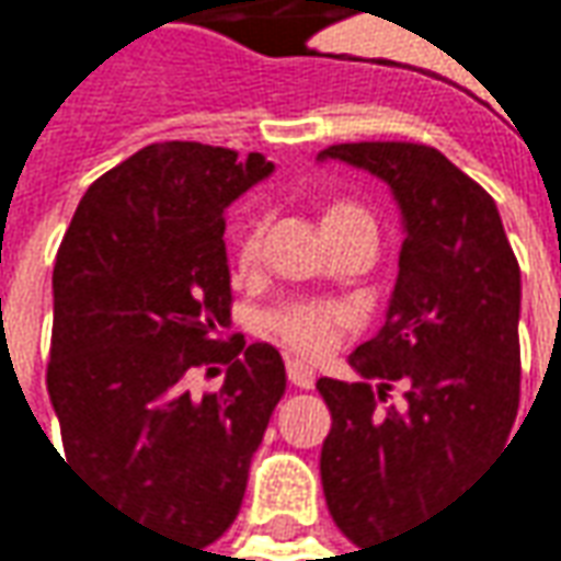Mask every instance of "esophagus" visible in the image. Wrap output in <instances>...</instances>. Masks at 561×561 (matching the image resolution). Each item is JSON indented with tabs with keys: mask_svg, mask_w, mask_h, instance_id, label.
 I'll return each mask as SVG.
<instances>
[{
	"mask_svg": "<svg viewBox=\"0 0 561 561\" xmlns=\"http://www.w3.org/2000/svg\"><path fill=\"white\" fill-rule=\"evenodd\" d=\"M285 373H288V381L300 388V391H310L313 385H317V373L310 369V366H304L300 359H288L285 363Z\"/></svg>",
	"mask_w": 561,
	"mask_h": 561,
	"instance_id": "1",
	"label": "esophagus"
}]
</instances>
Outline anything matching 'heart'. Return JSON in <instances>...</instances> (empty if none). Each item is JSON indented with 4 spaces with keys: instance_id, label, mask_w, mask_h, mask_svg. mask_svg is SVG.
<instances>
[{
    "instance_id": "1",
    "label": "heart",
    "mask_w": 561,
    "mask_h": 561,
    "mask_svg": "<svg viewBox=\"0 0 561 561\" xmlns=\"http://www.w3.org/2000/svg\"><path fill=\"white\" fill-rule=\"evenodd\" d=\"M351 226H373V217L354 202H329L322 207L325 239L339 236ZM261 242V217H248L236 229V239H232V266L239 273L251 270L257 263ZM344 325H347L344 307L329 304V300H288V304H279V307L263 313V332L273 335L279 344H285L288 351H295L300 357H322L335 344Z\"/></svg>"
}]
</instances>
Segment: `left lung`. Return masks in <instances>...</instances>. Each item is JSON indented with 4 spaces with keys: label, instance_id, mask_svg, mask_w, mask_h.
<instances>
[{
    "label": "left lung",
    "instance_id": "obj_1",
    "mask_svg": "<svg viewBox=\"0 0 561 561\" xmlns=\"http://www.w3.org/2000/svg\"><path fill=\"white\" fill-rule=\"evenodd\" d=\"M319 158L385 180L407 229L388 319L351 354L363 381H317L332 413L319 456L325 503L344 537L366 547L419 528L506 447L522 381V276L493 198L437 148L341 142Z\"/></svg>",
    "mask_w": 561,
    "mask_h": 561
}]
</instances>
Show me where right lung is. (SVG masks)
<instances>
[{
	"instance_id": "add662e5",
	"label": "right lung",
	"mask_w": 561,
	"mask_h": 561,
	"mask_svg": "<svg viewBox=\"0 0 561 561\" xmlns=\"http://www.w3.org/2000/svg\"><path fill=\"white\" fill-rule=\"evenodd\" d=\"M270 173L257 151L146 146L89 185L55 257L46 385L65 459L114 510L188 547L236 522L285 394L273 344L222 339V214ZM220 365V392L187 391L195 371Z\"/></svg>"
}]
</instances>
